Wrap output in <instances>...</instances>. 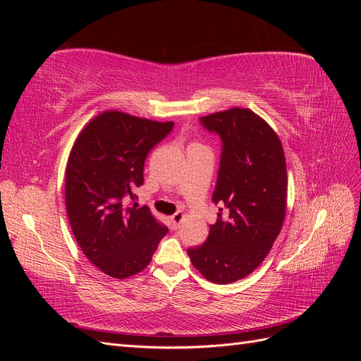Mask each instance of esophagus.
<instances>
[{
  "instance_id": "esophagus-1",
  "label": "esophagus",
  "mask_w": 361,
  "mask_h": 361,
  "mask_svg": "<svg viewBox=\"0 0 361 361\" xmlns=\"http://www.w3.org/2000/svg\"><path fill=\"white\" fill-rule=\"evenodd\" d=\"M183 218H185V214L183 212H176V214H173L171 216H170V220H171V223H173V227H179L180 224H182V221H183Z\"/></svg>"
}]
</instances>
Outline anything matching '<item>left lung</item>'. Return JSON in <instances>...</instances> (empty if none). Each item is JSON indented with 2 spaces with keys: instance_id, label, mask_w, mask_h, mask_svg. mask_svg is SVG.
I'll list each match as a JSON object with an SVG mask.
<instances>
[{
  "instance_id": "1",
  "label": "left lung",
  "mask_w": 361,
  "mask_h": 361,
  "mask_svg": "<svg viewBox=\"0 0 361 361\" xmlns=\"http://www.w3.org/2000/svg\"><path fill=\"white\" fill-rule=\"evenodd\" d=\"M202 125L221 137V161L212 200L216 223L191 264L218 285L251 274L268 256L286 215V158L276 130L248 108L207 114Z\"/></svg>"
}]
</instances>
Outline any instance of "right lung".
Masks as SVG:
<instances>
[{"label": "right lung", "instance_id": "1", "mask_svg": "<svg viewBox=\"0 0 361 361\" xmlns=\"http://www.w3.org/2000/svg\"><path fill=\"white\" fill-rule=\"evenodd\" d=\"M173 125L108 110L93 117L72 146L64 176L69 223L85 257L106 276L143 271L169 232L147 206L128 202L145 182L147 154Z\"/></svg>", "mask_w": 361, "mask_h": 361}]
</instances>
